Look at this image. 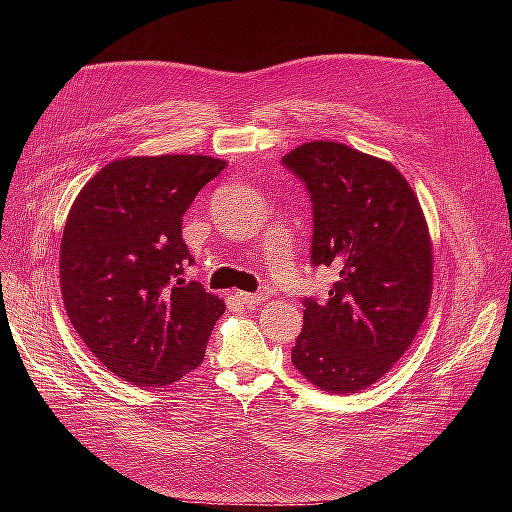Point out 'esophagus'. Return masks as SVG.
I'll use <instances>...</instances> for the list:
<instances>
[{
    "label": "esophagus",
    "mask_w": 512,
    "mask_h": 512,
    "mask_svg": "<svg viewBox=\"0 0 512 512\" xmlns=\"http://www.w3.org/2000/svg\"><path fill=\"white\" fill-rule=\"evenodd\" d=\"M237 297H239V301H241L243 305H247V307H256V305H260L262 301H267V294H265V292H239Z\"/></svg>",
    "instance_id": "34e87169"
}]
</instances>
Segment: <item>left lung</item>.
Segmentation results:
<instances>
[{"label":"left lung","instance_id":"8db88e82","mask_svg":"<svg viewBox=\"0 0 512 512\" xmlns=\"http://www.w3.org/2000/svg\"><path fill=\"white\" fill-rule=\"evenodd\" d=\"M312 200V265L331 267L329 299L303 301L292 363L322 391L356 393L389 374L427 316L433 252L410 183L386 160L314 141L286 153Z\"/></svg>","mask_w":512,"mask_h":512}]
</instances>
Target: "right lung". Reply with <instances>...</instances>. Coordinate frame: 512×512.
<instances>
[{
    "mask_svg": "<svg viewBox=\"0 0 512 512\" xmlns=\"http://www.w3.org/2000/svg\"><path fill=\"white\" fill-rule=\"evenodd\" d=\"M226 168L209 156L106 164L76 196L61 237L68 318L96 359L136 386H166L203 363L224 301L185 282L183 213Z\"/></svg>",
    "mask_w": 512,
    "mask_h": 512,
    "instance_id": "1",
    "label": "right lung"
}]
</instances>
